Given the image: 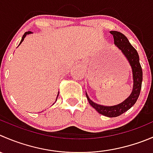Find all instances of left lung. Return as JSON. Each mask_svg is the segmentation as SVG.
<instances>
[{
  "mask_svg": "<svg viewBox=\"0 0 153 153\" xmlns=\"http://www.w3.org/2000/svg\"><path fill=\"white\" fill-rule=\"evenodd\" d=\"M111 33L114 36V44L126 57L132 69L133 80H134L132 92L124 102L114 106H103V105H98L90 100L87 93L86 96L90 105L93 106V108H94L99 114L108 117H116L130 109L137 102L141 89L143 72L139 61L138 54L135 48L129 43L126 36L118 31H111Z\"/></svg>",
  "mask_w": 153,
  "mask_h": 153,
  "instance_id": "8db88e82",
  "label": "left lung"
}]
</instances>
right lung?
<instances>
[{"label":"right lung","instance_id":"obj_1","mask_svg":"<svg viewBox=\"0 0 153 153\" xmlns=\"http://www.w3.org/2000/svg\"><path fill=\"white\" fill-rule=\"evenodd\" d=\"M30 33H31V31H27V32H25V34H24L23 36H22V40H21L20 44L22 43V42H23V40H24V39H25V36H26L27 35V34H30ZM20 44H19V45H20ZM57 97H58V94H57ZM56 100H57V99H56Z\"/></svg>","mask_w":153,"mask_h":153}]
</instances>
